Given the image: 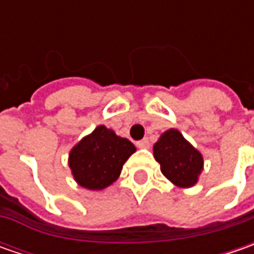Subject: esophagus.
Returning a JSON list of instances; mask_svg holds the SVG:
<instances>
[{"label":"esophagus","mask_w":254,"mask_h":254,"mask_svg":"<svg viewBox=\"0 0 254 254\" xmlns=\"http://www.w3.org/2000/svg\"><path fill=\"white\" fill-rule=\"evenodd\" d=\"M137 147H138V148H148V147H150L148 138H142L140 141H137Z\"/></svg>","instance_id":"1"}]
</instances>
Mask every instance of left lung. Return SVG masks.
<instances>
[{
    "label": "left lung",
    "mask_w": 254,
    "mask_h": 254,
    "mask_svg": "<svg viewBox=\"0 0 254 254\" xmlns=\"http://www.w3.org/2000/svg\"><path fill=\"white\" fill-rule=\"evenodd\" d=\"M154 157L161 165L164 177L182 188L196 184L203 167V160L178 130L171 128L154 144Z\"/></svg>",
    "instance_id": "1"
}]
</instances>
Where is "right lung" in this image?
<instances>
[{
  "mask_svg": "<svg viewBox=\"0 0 254 254\" xmlns=\"http://www.w3.org/2000/svg\"><path fill=\"white\" fill-rule=\"evenodd\" d=\"M135 151L127 138L99 126L84 137L69 155V167L77 184L87 190H103L119 178L124 162Z\"/></svg>",
  "mask_w": 254,
  "mask_h": 254,
  "instance_id": "1",
  "label": "right lung"
}]
</instances>
